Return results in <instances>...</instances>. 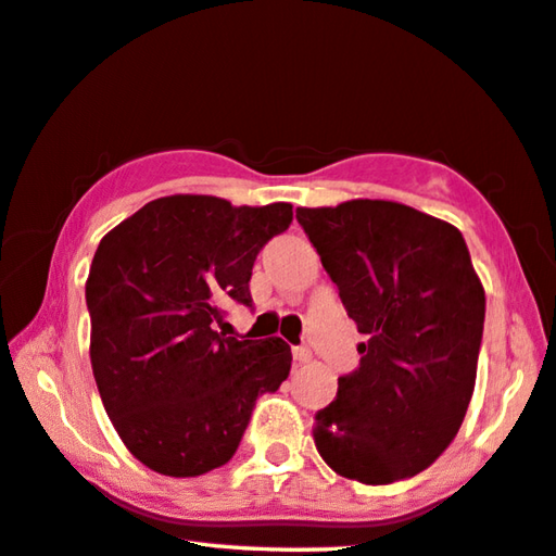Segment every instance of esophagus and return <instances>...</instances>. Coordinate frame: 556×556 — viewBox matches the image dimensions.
Returning <instances> with one entry per match:
<instances>
[{"mask_svg":"<svg viewBox=\"0 0 556 556\" xmlns=\"http://www.w3.org/2000/svg\"><path fill=\"white\" fill-rule=\"evenodd\" d=\"M292 354H294L296 364H309V361H312V349L309 346H296Z\"/></svg>","mask_w":556,"mask_h":556,"instance_id":"esophagus-1","label":"esophagus"}]
</instances>
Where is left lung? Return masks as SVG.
Wrapping results in <instances>:
<instances>
[{
  "label": "left lung",
  "mask_w": 556,
  "mask_h": 556,
  "mask_svg": "<svg viewBox=\"0 0 556 556\" xmlns=\"http://www.w3.org/2000/svg\"><path fill=\"white\" fill-rule=\"evenodd\" d=\"M341 304L368 341L316 413L333 472L389 484L430 468L463 426L484 326V289L460 230L389 200L299 207Z\"/></svg>",
  "instance_id": "8db88e82"
}]
</instances>
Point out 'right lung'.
I'll return each mask as SVG.
<instances>
[{"mask_svg":"<svg viewBox=\"0 0 556 556\" xmlns=\"http://www.w3.org/2000/svg\"><path fill=\"white\" fill-rule=\"evenodd\" d=\"M292 205L232 207L213 195L157 198L103 237L86 281L91 366L130 453L170 478L225 465L254 403L292 368L281 339L215 331L223 306H252L254 260L292 225Z\"/></svg>","mask_w":556,"mask_h":556,"instance_id":"1","label":"right lung"}]
</instances>
